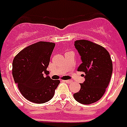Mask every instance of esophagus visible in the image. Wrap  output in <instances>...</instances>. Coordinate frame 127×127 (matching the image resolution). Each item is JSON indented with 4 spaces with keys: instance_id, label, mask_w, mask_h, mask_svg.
I'll use <instances>...</instances> for the list:
<instances>
[{
    "instance_id": "34e87169",
    "label": "esophagus",
    "mask_w": 127,
    "mask_h": 127,
    "mask_svg": "<svg viewBox=\"0 0 127 127\" xmlns=\"http://www.w3.org/2000/svg\"><path fill=\"white\" fill-rule=\"evenodd\" d=\"M64 81L67 83H71L72 82V81H71V80H65V81Z\"/></svg>"
}]
</instances>
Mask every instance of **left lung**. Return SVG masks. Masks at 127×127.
<instances>
[{
    "mask_svg": "<svg viewBox=\"0 0 127 127\" xmlns=\"http://www.w3.org/2000/svg\"><path fill=\"white\" fill-rule=\"evenodd\" d=\"M75 46L82 60L77 71L85 73V81L73 97L82 104H93L102 98L109 85L113 71L111 56L105 48L88 40H76Z\"/></svg>",
    "mask_w": 127,
    "mask_h": 127,
    "instance_id": "1",
    "label": "left lung"
}]
</instances>
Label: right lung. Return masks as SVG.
I'll list each match as a JSON object with an SVG mask.
<instances>
[{
    "instance_id": "add662e5",
    "label": "right lung",
    "mask_w": 127,
    "mask_h": 127,
    "mask_svg": "<svg viewBox=\"0 0 127 127\" xmlns=\"http://www.w3.org/2000/svg\"><path fill=\"white\" fill-rule=\"evenodd\" d=\"M54 46V42L40 41L23 48L14 58V81L23 97L30 102L43 104L50 100L60 83L51 79L46 70Z\"/></svg>"
}]
</instances>
